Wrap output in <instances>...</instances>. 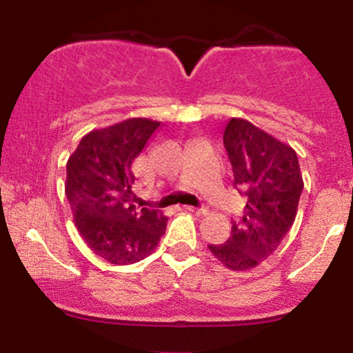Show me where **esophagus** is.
I'll list each match as a JSON object with an SVG mask.
<instances>
[{
  "mask_svg": "<svg viewBox=\"0 0 353 353\" xmlns=\"http://www.w3.org/2000/svg\"><path fill=\"white\" fill-rule=\"evenodd\" d=\"M184 209L188 210V212L197 214V216H204V214H208V209H205V208H194V205H185Z\"/></svg>",
  "mask_w": 353,
  "mask_h": 353,
  "instance_id": "esophagus-1",
  "label": "esophagus"
}]
</instances>
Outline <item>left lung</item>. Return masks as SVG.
<instances>
[{
  "mask_svg": "<svg viewBox=\"0 0 353 353\" xmlns=\"http://www.w3.org/2000/svg\"><path fill=\"white\" fill-rule=\"evenodd\" d=\"M224 145L234 185L247 202L225 244L209 250L222 265L244 272L274 254L292 228L303 181L297 152L247 119L229 121Z\"/></svg>",
  "mask_w": 353,
  "mask_h": 353,
  "instance_id": "1",
  "label": "left lung"
}]
</instances>
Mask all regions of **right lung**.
<instances>
[{
    "label": "right lung",
    "mask_w": 353,
    "mask_h": 353,
    "mask_svg": "<svg viewBox=\"0 0 353 353\" xmlns=\"http://www.w3.org/2000/svg\"><path fill=\"white\" fill-rule=\"evenodd\" d=\"M159 124L131 117L94 129L68 159L64 192L76 228L89 249L111 264L143 261L165 232L163 212L132 204V163Z\"/></svg>",
    "instance_id": "add662e5"
}]
</instances>
